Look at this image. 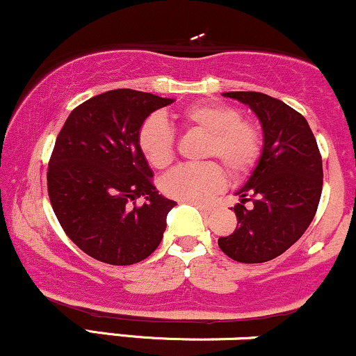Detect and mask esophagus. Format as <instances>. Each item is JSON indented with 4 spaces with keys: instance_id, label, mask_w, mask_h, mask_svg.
<instances>
[{
    "instance_id": "esophagus-1",
    "label": "esophagus",
    "mask_w": 356,
    "mask_h": 356,
    "mask_svg": "<svg viewBox=\"0 0 356 356\" xmlns=\"http://www.w3.org/2000/svg\"><path fill=\"white\" fill-rule=\"evenodd\" d=\"M192 206H195V207H197V209L199 211H201L202 212V214H211V207L209 206H202V204H197V202H192Z\"/></svg>"
}]
</instances>
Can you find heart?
Listing matches in <instances>:
<instances>
[{"mask_svg":"<svg viewBox=\"0 0 356 356\" xmlns=\"http://www.w3.org/2000/svg\"><path fill=\"white\" fill-rule=\"evenodd\" d=\"M179 120L187 129L207 134L204 157L218 159L231 175L243 177L259 161L261 132L252 122L244 120L243 112L220 102H199L179 112ZM138 149L150 165L164 169L172 162L175 140L165 118L150 115L142 122L137 134ZM226 182L218 162L179 165L161 181V191L167 197L184 202H206Z\"/></svg>","mask_w":356,"mask_h":356,"instance_id":"obj_1","label":"heart"}]
</instances>
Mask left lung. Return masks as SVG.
<instances>
[{
    "instance_id": "8db88e82",
    "label": "left lung",
    "mask_w": 356,
    "mask_h": 356,
    "mask_svg": "<svg viewBox=\"0 0 356 356\" xmlns=\"http://www.w3.org/2000/svg\"><path fill=\"white\" fill-rule=\"evenodd\" d=\"M222 95L256 113L263 127V150L238 191V226L218 244L239 263H266L291 248L312 224L321 197V154L306 118L284 102L259 92Z\"/></svg>"
}]
</instances>
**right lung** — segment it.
Instances as JSON below:
<instances>
[{"mask_svg": "<svg viewBox=\"0 0 356 356\" xmlns=\"http://www.w3.org/2000/svg\"><path fill=\"white\" fill-rule=\"evenodd\" d=\"M172 102L110 90L79 105L61 127L48 164V195L68 238L93 259L129 266L161 244L175 202L155 189L137 134L150 113ZM140 195L146 202L137 207Z\"/></svg>", "mask_w": 356, "mask_h": 356, "instance_id": "right-lung-1", "label": "right lung"}]
</instances>
